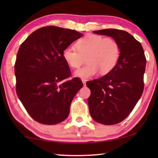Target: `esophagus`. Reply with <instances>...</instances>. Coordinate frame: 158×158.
Masks as SVG:
<instances>
[{
    "label": "esophagus",
    "instance_id": "obj_1",
    "mask_svg": "<svg viewBox=\"0 0 158 158\" xmlns=\"http://www.w3.org/2000/svg\"><path fill=\"white\" fill-rule=\"evenodd\" d=\"M82 82L84 84V85H85V84H86V80L85 79H82Z\"/></svg>",
    "mask_w": 158,
    "mask_h": 158
}]
</instances>
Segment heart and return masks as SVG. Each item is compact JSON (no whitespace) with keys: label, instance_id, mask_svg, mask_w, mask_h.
I'll use <instances>...</instances> for the list:
<instances>
[{"label":"heart","instance_id":"heart-1","mask_svg":"<svg viewBox=\"0 0 158 158\" xmlns=\"http://www.w3.org/2000/svg\"><path fill=\"white\" fill-rule=\"evenodd\" d=\"M75 49L66 48L63 58L73 69H78L86 57L87 65L75 72V75L81 79L95 76L101 71L105 74L116 65L121 56L118 42L112 37H104L99 35L89 34L79 40Z\"/></svg>","mask_w":158,"mask_h":158}]
</instances>
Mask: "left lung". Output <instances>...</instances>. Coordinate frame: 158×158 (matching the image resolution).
Masks as SVG:
<instances>
[{
    "instance_id": "1",
    "label": "left lung",
    "mask_w": 158,
    "mask_h": 158,
    "mask_svg": "<svg viewBox=\"0 0 158 158\" xmlns=\"http://www.w3.org/2000/svg\"><path fill=\"white\" fill-rule=\"evenodd\" d=\"M93 33L111 37L121 49L119 60L111 71L86 82L93 119L100 124L115 125L129 116L142 95L146 56L140 42L126 31L109 28Z\"/></svg>"
}]
</instances>
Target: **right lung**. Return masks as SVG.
<instances>
[{"label":"right lung","instance_id":"add662e5","mask_svg":"<svg viewBox=\"0 0 158 158\" xmlns=\"http://www.w3.org/2000/svg\"><path fill=\"white\" fill-rule=\"evenodd\" d=\"M83 35L57 26L37 29L21 44L15 64L16 92L28 114L44 125L63 121L72 101L83 87L71 76L63 50Z\"/></svg>","mask_w":158,"mask_h":158}]
</instances>
